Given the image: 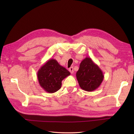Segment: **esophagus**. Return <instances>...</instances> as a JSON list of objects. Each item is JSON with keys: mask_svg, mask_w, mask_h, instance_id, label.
<instances>
[{"mask_svg": "<svg viewBox=\"0 0 134 134\" xmlns=\"http://www.w3.org/2000/svg\"><path fill=\"white\" fill-rule=\"evenodd\" d=\"M69 71L72 74L74 72V68L72 67H71L69 69Z\"/></svg>", "mask_w": 134, "mask_h": 134, "instance_id": "1", "label": "esophagus"}]
</instances>
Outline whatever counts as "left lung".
<instances>
[{
  "label": "left lung",
  "mask_w": 134,
  "mask_h": 134,
  "mask_svg": "<svg viewBox=\"0 0 134 134\" xmlns=\"http://www.w3.org/2000/svg\"><path fill=\"white\" fill-rule=\"evenodd\" d=\"M76 76L79 86L87 92H93L97 89L104 78L100 68L89 57L81 62Z\"/></svg>",
  "instance_id": "1"
}]
</instances>
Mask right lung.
Returning <instances> with one entry per match:
<instances>
[{
    "instance_id": "obj_1",
    "label": "right lung",
    "mask_w": 134,
    "mask_h": 134,
    "mask_svg": "<svg viewBox=\"0 0 134 134\" xmlns=\"http://www.w3.org/2000/svg\"><path fill=\"white\" fill-rule=\"evenodd\" d=\"M70 75L69 71L57 60L51 59L38 70L37 78L40 85L45 92L53 93L60 89L62 81Z\"/></svg>"
}]
</instances>
